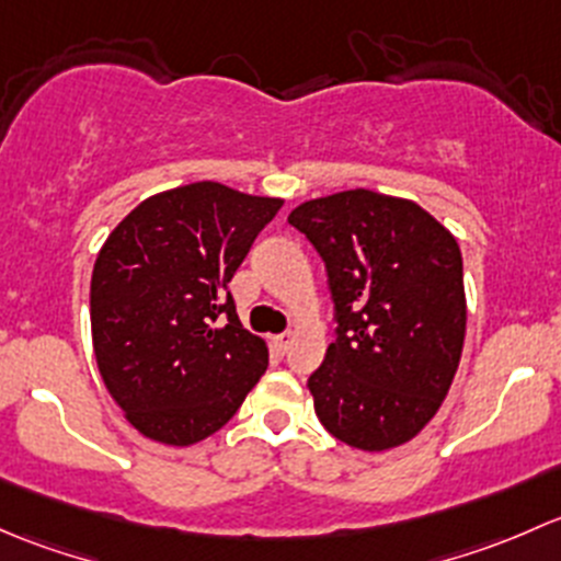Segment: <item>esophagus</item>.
<instances>
[{"label":"esophagus","mask_w":561,"mask_h":561,"mask_svg":"<svg viewBox=\"0 0 561 561\" xmlns=\"http://www.w3.org/2000/svg\"><path fill=\"white\" fill-rule=\"evenodd\" d=\"M273 345H275V351H278V354H286L288 345H291V334H288V332L275 334V337H273Z\"/></svg>","instance_id":"esophagus-1"}]
</instances>
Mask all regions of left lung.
<instances>
[{
	"label": "left lung",
	"mask_w": 561,
	"mask_h": 561,
	"mask_svg": "<svg viewBox=\"0 0 561 561\" xmlns=\"http://www.w3.org/2000/svg\"><path fill=\"white\" fill-rule=\"evenodd\" d=\"M288 224L321 253L337 321L308 380L323 430L359 451L413 440L461 359L459 242L415 202L369 188L302 202Z\"/></svg>",
	"instance_id": "8db88e82"
}]
</instances>
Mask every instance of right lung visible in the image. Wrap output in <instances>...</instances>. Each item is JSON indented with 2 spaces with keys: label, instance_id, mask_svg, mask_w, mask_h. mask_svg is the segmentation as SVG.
<instances>
[{
  "label": "right lung",
  "instance_id": "obj_1",
  "mask_svg": "<svg viewBox=\"0 0 561 561\" xmlns=\"http://www.w3.org/2000/svg\"><path fill=\"white\" fill-rule=\"evenodd\" d=\"M280 205L216 181L188 183L142 199L96 253V367L148 440H205L267 369V343L242 329L229 280Z\"/></svg>",
  "mask_w": 561,
  "mask_h": 561
}]
</instances>
